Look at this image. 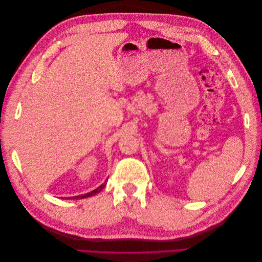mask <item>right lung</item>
I'll return each instance as SVG.
<instances>
[{
  "label": "right lung",
  "instance_id": "1",
  "mask_svg": "<svg viewBox=\"0 0 262 262\" xmlns=\"http://www.w3.org/2000/svg\"><path fill=\"white\" fill-rule=\"evenodd\" d=\"M106 186V182L105 184H102V185H100L98 188H96L95 190H93V191H91V192H89V193H85V194H81V195H76V196H70V198H68V199H85V198H89V196H92V195H95V194H97L98 192H100L102 189H104V187Z\"/></svg>",
  "mask_w": 262,
  "mask_h": 262
}]
</instances>
